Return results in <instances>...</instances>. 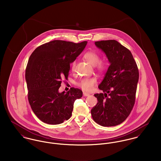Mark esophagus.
Segmentation results:
<instances>
[{"mask_svg": "<svg viewBox=\"0 0 161 161\" xmlns=\"http://www.w3.org/2000/svg\"><path fill=\"white\" fill-rule=\"evenodd\" d=\"M83 95H84V97H88V96L90 95V94L88 93H87V92H83Z\"/></svg>", "mask_w": 161, "mask_h": 161, "instance_id": "34e87169", "label": "esophagus"}]
</instances>
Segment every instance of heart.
<instances>
[{
	"label": "heart",
	"instance_id": "b5f03b06",
	"mask_svg": "<svg viewBox=\"0 0 161 161\" xmlns=\"http://www.w3.org/2000/svg\"><path fill=\"white\" fill-rule=\"evenodd\" d=\"M84 59L92 66H95L97 70L100 72H104L107 68V64L105 61H100V55L93 51L86 52L84 55ZM75 63L72 62L71 64V69L73 71L75 69ZM97 83V79L95 77L82 79L79 83L78 86L84 91H90Z\"/></svg>",
	"mask_w": 161,
	"mask_h": 161
}]
</instances>
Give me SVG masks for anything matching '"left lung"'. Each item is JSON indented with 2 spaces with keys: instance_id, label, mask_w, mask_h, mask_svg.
<instances>
[{
  "instance_id": "obj_1",
  "label": "left lung",
  "mask_w": 161,
  "mask_h": 161,
  "mask_svg": "<svg viewBox=\"0 0 161 161\" xmlns=\"http://www.w3.org/2000/svg\"><path fill=\"white\" fill-rule=\"evenodd\" d=\"M110 64L98 86L103 93H96L97 103L91 110L93 119L102 126L123 123L135 102L139 71L131 51L116 40L95 42Z\"/></svg>"
}]
</instances>
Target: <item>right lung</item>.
<instances>
[{
    "mask_svg": "<svg viewBox=\"0 0 161 161\" xmlns=\"http://www.w3.org/2000/svg\"><path fill=\"white\" fill-rule=\"evenodd\" d=\"M87 42L74 43L54 40L36 47L26 66L25 79L31 108L43 122L58 125L72 115L74 103L82 91L72 87L59 92L62 79H68L70 64L82 52Z\"/></svg>",
    "mask_w": 161,
    "mask_h": 161,
    "instance_id": "right-lung-1",
    "label": "right lung"
}]
</instances>
